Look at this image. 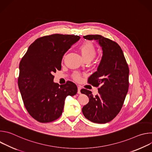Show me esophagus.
I'll use <instances>...</instances> for the list:
<instances>
[{"label":"esophagus","instance_id":"obj_1","mask_svg":"<svg viewBox=\"0 0 152 152\" xmlns=\"http://www.w3.org/2000/svg\"><path fill=\"white\" fill-rule=\"evenodd\" d=\"M80 90H81V87L80 86H77V93L78 94H80Z\"/></svg>","mask_w":152,"mask_h":152}]
</instances>
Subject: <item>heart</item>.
Masks as SVG:
<instances>
[{
  "label": "heart",
  "instance_id": "heart-1",
  "mask_svg": "<svg viewBox=\"0 0 152 152\" xmlns=\"http://www.w3.org/2000/svg\"><path fill=\"white\" fill-rule=\"evenodd\" d=\"M81 54L84 59L91 58L93 59L96 54V50L95 46L93 43L90 41H85L79 47ZM74 77L76 80H79L80 76L78 73H76L74 76Z\"/></svg>",
  "mask_w": 152,
  "mask_h": 152
}]
</instances>
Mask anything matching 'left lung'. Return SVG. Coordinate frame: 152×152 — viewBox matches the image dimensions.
<instances>
[{"label":"left lung","mask_w":152,"mask_h":152,"mask_svg":"<svg viewBox=\"0 0 152 152\" xmlns=\"http://www.w3.org/2000/svg\"><path fill=\"white\" fill-rule=\"evenodd\" d=\"M96 41L103 50L100 62L96 72L88 78V83L99 86V94L93 96L91 91L80 92L89 98L82 107V113L88 120L103 124L113 120L120 111L129 88V70L123 52L115 41L100 35L83 37Z\"/></svg>","instance_id":"1"}]
</instances>
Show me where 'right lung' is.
Masks as SVG:
<instances>
[{"label":"right lung","mask_w":152,"mask_h":152,"mask_svg":"<svg viewBox=\"0 0 152 152\" xmlns=\"http://www.w3.org/2000/svg\"><path fill=\"white\" fill-rule=\"evenodd\" d=\"M80 37L53 34L37 39L29 46L19 65L18 85L29 114L40 123H49L62 114L68 96L77 93L72 82L59 85L53 73L61 70L64 55Z\"/></svg>","instance_id":"obj_1"}]
</instances>
